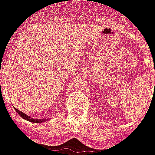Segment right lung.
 Segmentation results:
<instances>
[{
  "instance_id": "1",
  "label": "right lung",
  "mask_w": 155,
  "mask_h": 155,
  "mask_svg": "<svg viewBox=\"0 0 155 155\" xmlns=\"http://www.w3.org/2000/svg\"><path fill=\"white\" fill-rule=\"evenodd\" d=\"M15 109V110L18 112V114L19 116H21V117H22L23 119H25V120H28V121H31V122H35V123H41V122H44V121H45V120L46 119H34V118H31L30 116H28V115H26V114H24L23 112L20 111V110H18V109Z\"/></svg>"
}]
</instances>
